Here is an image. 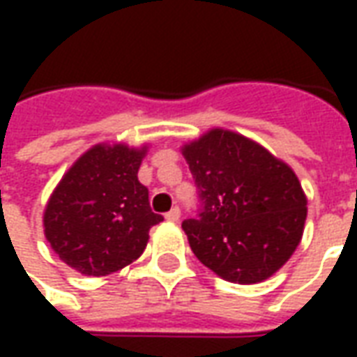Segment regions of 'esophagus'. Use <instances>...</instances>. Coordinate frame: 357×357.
Here are the masks:
<instances>
[{
    "mask_svg": "<svg viewBox=\"0 0 357 357\" xmlns=\"http://www.w3.org/2000/svg\"><path fill=\"white\" fill-rule=\"evenodd\" d=\"M179 218H181V210L178 208V206H174V208L166 214V220L168 222H172V224H176V222H179Z\"/></svg>",
    "mask_w": 357,
    "mask_h": 357,
    "instance_id": "1",
    "label": "esophagus"
}]
</instances>
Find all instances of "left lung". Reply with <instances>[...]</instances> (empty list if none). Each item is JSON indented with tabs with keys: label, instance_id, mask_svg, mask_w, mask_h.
Returning <instances> with one entry per match:
<instances>
[{
	"label": "left lung",
	"instance_id": "8db88e82",
	"mask_svg": "<svg viewBox=\"0 0 357 357\" xmlns=\"http://www.w3.org/2000/svg\"><path fill=\"white\" fill-rule=\"evenodd\" d=\"M181 155L201 201L199 218L181 224L195 256L231 283L273 275L298 247L307 214L291 166L224 128L185 143Z\"/></svg>",
	"mask_w": 357,
	"mask_h": 357
}]
</instances>
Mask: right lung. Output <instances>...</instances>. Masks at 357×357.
Here are the masks:
<instances>
[{
	"mask_svg": "<svg viewBox=\"0 0 357 357\" xmlns=\"http://www.w3.org/2000/svg\"><path fill=\"white\" fill-rule=\"evenodd\" d=\"M147 145L97 143L68 168L43 210L55 255L82 275H110L137 260L162 222L137 179Z\"/></svg>",
	"mask_w": 357,
	"mask_h": 357,
	"instance_id": "add662e5",
	"label": "right lung"
}]
</instances>
